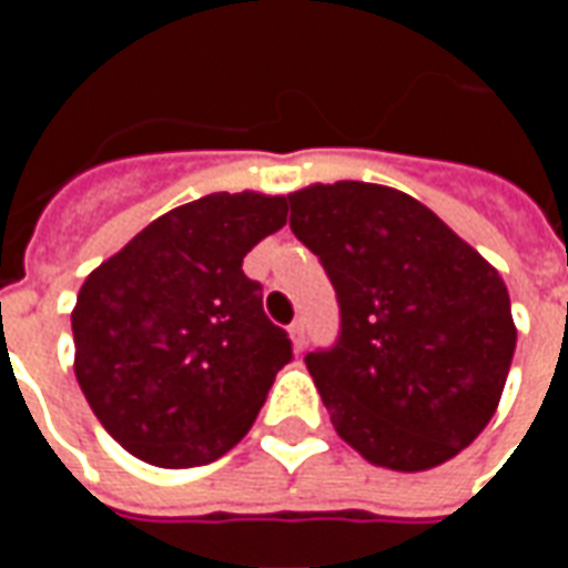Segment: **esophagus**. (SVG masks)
<instances>
[{
	"label": "esophagus",
	"mask_w": 568,
	"mask_h": 568,
	"mask_svg": "<svg viewBox=\"0 0 568 568\" xmlns=\"http://www.w3.org/2000/svg\"><path fill=\"white\" fill-rule=\"evenodd\" d=\"M288 334H292L295 349H304V346H307V325H304V320L292 322V325H288Z\"/></svg>",
	"instance_id": "esophagus-1"
}]
</instances>
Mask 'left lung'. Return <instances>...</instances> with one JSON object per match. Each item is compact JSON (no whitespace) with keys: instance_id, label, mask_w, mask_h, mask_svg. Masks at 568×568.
<instances>
[{"instance_id":"1","label":"left lung","mask_w":568,"mask_h":568,"mask_svg":"<svg viewBox=\"0 0 568 568\" xmlns=\"http://www.w3.org/2000/svg\"><path fill=\"white\" fill-rule=\"evenodd\" d=\"M288 206L341 307L334 346L304 358L337 435L395 471L453 459L496 414L517 344L496 267L395 187L310 185Z\"/></svg>"}]
</instances>
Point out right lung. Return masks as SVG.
Returning <instances> with one entry per match:
<instances>
[{
    "mask_svg": "<svg viewBox=\"0 0 568 568\" xmlns=\"http://www.w3.org/2000/svg\"><path fill=\"white\" fill-rule=\"evenodd\" d=\"M285 215V197L206 194L154 219L81 285L75 377L105 432L142 463H215L292 362L261 283L243 273L248 248Z\"/></svg>",
    "mask_w": 568,
    "mask_h": 568,
    "instance_id": "obj_1",
    "label": "right lung"
}]
</instances>
